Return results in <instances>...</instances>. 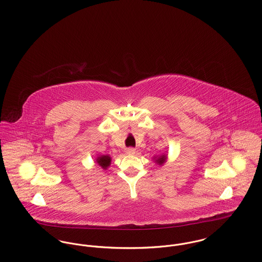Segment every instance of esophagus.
Masks as SVG:
<instances>
[{
	"label": "esophagus",
	"mask_w": 262,
	"mask_h": 262,
	"mask_svg": "<svg viewBox=\"0 0 262 262\" xmlns=\"http://www.w3.org/2000/svg\"><path fill=\"white\" fill-rule=\"evenodd\" d=\"M126 153L129 154V155H134V154L136 153V149H134V148H128V149L126 150Z\"/></svg>",
	"instance_id": "34e87169"
}]
</instances>
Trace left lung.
Returning <instances> with one entry per match:
<instances>
[{
  "label": "left lung",
  "mask_w": 262,
  "mask_h": 262,
  "mask_svg": "<svg viewBox=\"0 0 262 262\" xmlns=\"http://www.w3.org/2000/svg\"><path fill=\"white\" fill-rule=\"evenodd\" d=\"M167 160V154L165 153H162L161 155H157V156H153V161L159 165V166H162Z\"/></svg>",
  "instance_id": "left-lung-1"
}]
</instances>
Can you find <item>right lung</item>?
Listing matches in <instances>:
<instances>
[{
  "mask_svg": "<svg viewBox=\"0 0 262 262\" xmlns=\"http://www.w3.org/2000/svg\"><path fill=\"white\" fill-rule=\"evenodd\" d=\"M111 161H112V157L108 154H103L96 157V163L105 170L111 165Z\"/></svg>",
  "mask_w": 262,
  "mask_h": 262,
  "instance_id": "add662e5",
  "label": "right lung"
}]
</instances>
